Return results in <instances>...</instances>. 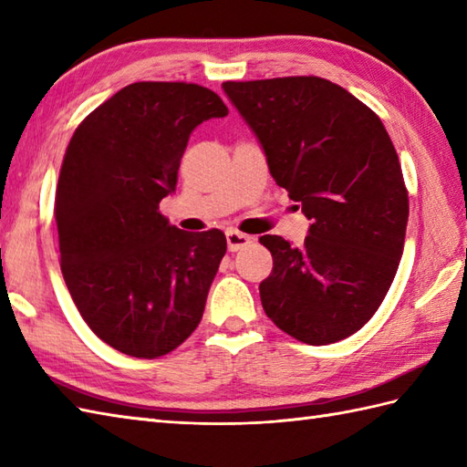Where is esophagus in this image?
<instances>
[{"label": "esophagus", "mask_w": 467, "mask_h": 467, "mask_svg": "<svg viewBox=\"0 0 467 467\" xmlns=\"http://www.w3.org/2000/svg\"><path fill=\"white\" fill-rule=\"evenodd\" d=\"M253 243V239L249 234H244L241 231H234V228H231V231H226V244H228V251L231 253H236L244 249V246H249Z\"/></svg>", "instance_id": "esophagus-1"}]
</instances>
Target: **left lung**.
I'll list each match as a JSON object with an SVG mask.
<instances>
[{
	"instance_id": "left-lung-1",
	"label": "left lung",
	"mask_w": 467,
	"mask_h": 467,
	"mask_svg": "<svg viewBox=\"0 0 467 467\" xmlns=\"http://www.w3.org/2000/svg\"><path fill=\"white\" fill-rule=\"evenodd\" d=\"M223 90L261 140L275 182L311 218L301 246L261 236L273 254L263 309L296 341H341L379 309L403 254L410 198L391 138L369 106L325 78Z\"/></svg>"
}]
</instances>
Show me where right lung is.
<instances>
[{"label":"right lung","mask_w":467,"mask_h":467,"mask_svg":"<svg viewBox=\"0 0 467 467\" xmlns=\"http://www.w3.org/2000/svg\"><path fill=\"white\" fill-rule=\"evenodd\" d=\"M226 114L204 86L136 82L88 114L66 148L54 202L59 266L82 319L116 351L156 359L202 319L226 236L181 231L158 208L191 132Z\"/></svg>","instance_id":"right-lung-1"}]
</instances>
